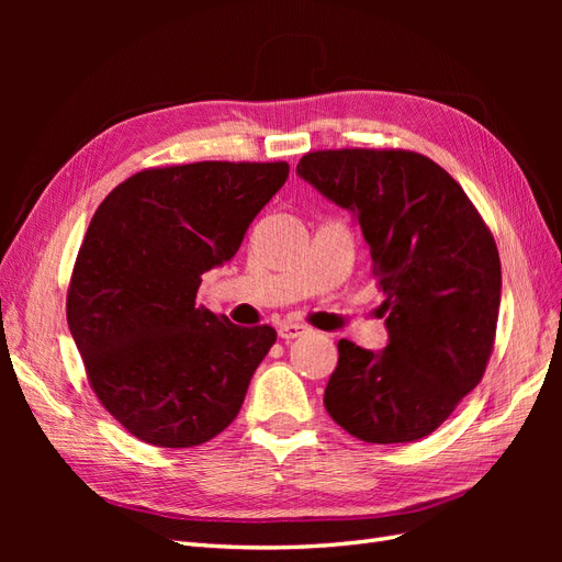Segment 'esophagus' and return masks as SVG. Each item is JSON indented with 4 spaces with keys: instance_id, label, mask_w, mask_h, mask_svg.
Listing matches in <instances>:
<instances>
[{
    "instance_id": "obj_1",
    "label": "esophagus",
    "mask_w": 562,
    "mask_h": 562,
    "mask_svg": "<svg viewBox=\"0 0 562 562\" xmlns=\"http://www.w3.org/2000/svg\"><path fill=\"white\" fill-rule=\"evenodd\" d=\"M310 333V326H304V323H293V321H285L279 326V337L285 339V342H291L295 337H302Z\"/></svg>"
}]
</instances>
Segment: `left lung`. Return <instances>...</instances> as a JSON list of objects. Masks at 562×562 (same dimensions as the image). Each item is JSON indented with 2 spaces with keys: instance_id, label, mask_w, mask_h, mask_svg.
Segmentation results:
<instances>
[{
  "instance_id": "1",
  "label": "left lung",
  "mask_w": 562,
  "mask_h": 562,
  "mask_svg": "<svg viewBox=\"0 0 562 562\" xmlns=\"http://www.w3.org/2000/svg\"><path fill=\"white\" fill-rule=\"evenodd\" d=\"M297 173L353 211L386 295L389 345L339 339L328 415L366 443L434 434L485 375L495 349L502 262L459 182L411 149H316Z\"/></svg>"
}]
</instances>
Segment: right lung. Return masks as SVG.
Here are the masks:
<instances>
[{
  "instance_id": "right-lung-1",
  "label": "right lung",
  "mask_w": 562,
  "mask_h": 562,
  "mask_svg": "<svg viewBox=\"0 0 562 562\" xmlns=\"http://www.w3.org/2000/svg\"><path fill=\"white\" fill-rule=\"evenodd\" d=\"M285 161H196L126 178L100 203L67 288V326L100 405L157 448H194L239 415L277 330L196 307Z\"/></svg>"
}]
</instances>
